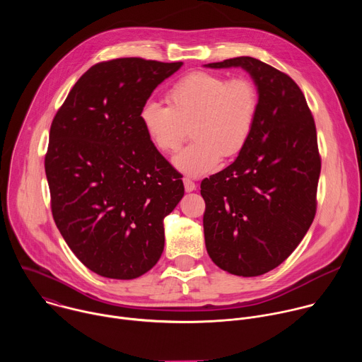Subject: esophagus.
I'll use <instances>...</instances> for the list:
<instances>
[{"mask_svg":"<svg viewBox=\"0 0 362 362\" xmlns=\"http://www.w3.org/2000/svg\"><path fill=\"white\" fill-rule=\"evenodd\" d=\"M183 185H185V190H186V192H193V190H196L194 182L190 180L189 177H185V179H183Z\"/></svg>","mask_w":362,"mask_h":362,"instance_id":"esophagus-1","label":"esophagus"}]
</instances>
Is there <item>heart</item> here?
Returning a JSON list of instances; mask_svg holds the SVG:
<instances>
[{
    "label": "heart",
    "mask_w": 362,
    "mask_h": 362,
    "mask_svg": "<svg viewBox=\"0 0 362 362\" xmlns=\"http://www.w3.org/2000/svg\"><path fill=\"white\" fill-rule=\"evenodd\" d=\"M170 105L147 100L140 109L143 127L160 151L170 153L192 124L190 146L173 163L187 176L214 172L223 158H233L247 143L259 112V91L247 77L193 71L169 90Z\"/></svg>",
    "instance_id": "b5f03b06"
}]
</instances>
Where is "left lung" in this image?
Returning <instances> with one entry per match:
<instances>
[{
	"mask_svg": "<svg viewBox=\"0 0 362 362\" xmlns=\"http://www.w3.org/2000/svg\"><path fill=\"white\" fill-rule=\"evenodd\" d=\"M206 67H242L259 91L256 123L239 156L202 180L206 250L232 275H264L295 250L315 218V122L298 84L261 60L235 57Z\"/></svg>",
	"mask_w": 362,
	"mask_h": 362,
	"instance_id": "left-lung-1",
	"label": "left lung"
}]
</instances>
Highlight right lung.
Listing matches in <instances>:
<instances>
[{
    "instance_id": "obj_1",
    "label": "right lung",
    "mask_w": 362,
    "mask_h": 362,
    "mask_svg": "<svg viewBox=\"0 0 362 362\" xmlns=\"http://www.w3.org/2000/svg\"><path fill=\"white\" fill-rule=\"evenodd\" d=\"M182 64L139 57L97 63L51 123L44 162L51 212L73 253L100 276L134 279L162 256L163 219L185 187L148 139L140 109Z\"/></svg>"
}]
</instances>
